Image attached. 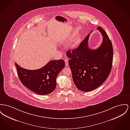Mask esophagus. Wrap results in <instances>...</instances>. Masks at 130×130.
<instances>
[{
	"label": "esophagus",
	"mask_w": 130,
	"mask_h": 130,
	"mask_svg": "<svg viewBox=\"0 0 130 130\" xmlns=\"http://www.w3.org/2000/svg\"><path fill=\"white\" fill-rule=\"evenodd\" d=\"M64 61L65 62V65L66 66H67L68 65V60L67 59H65Z\"/></svg>",
	"instance_id": "esophagus-1"
}]
</instances>
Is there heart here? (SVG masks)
<instances>
[{
	"instance_id": "b5f03b06",
	"label": "heart",
	"mask_w": 130,
	"mask_h": 130,
	"mask_svg": "<svg viewBox=\"0 0 130 130\" xmlns=\"http://www.w3.org/2000/svg\"><path fill=\"white\" fill-rule=\"evenodd\" d=\"M80 42V39L79 37L76 36V38H75L73 39V40L71 42V43L70 44V47H71L72 48L76 47V46L79 44Z\"/></svg>"
}]
</instances>
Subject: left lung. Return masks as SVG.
<instances>
[{
    "mask_svg": "<svg viewBox=\"0 0 130 130\" xmlns=\"http://www.w3.org/2000/svg\"><path fill=\"white\" fill-rule=\"evenodd\" d=\"M97 29L103 37L98 48L91 50L88 47V34L76 48L72 52L69 50L66 54L70 59L69 66L74 83L82 91H90L99 87L111 70L113 53L112 43L101 27L98 26Z\"/></svg>",
    "mask_w": 130,
    "mask_h": 130,
    "instance_id": "1",
    "label": "left lung"
}]
</instances>
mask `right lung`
<instances>
[{"instance_id":"obj_1","label":"right lung","mask_w":130,"mask_h":130,"mask_svg":"<svg viewBox=\"0 0 130 130\" xmlns=\"http://www.w3.org/2000/svg\"><path fill=\"white\" fill-rule=\"evenodd\" d=\"M19 78L24 86L39 95H45L54 91L56 77L65 66L62 59L49 61L39 69L29 70L21 67L15 63Z\"/></svg>"}]
</instances>
